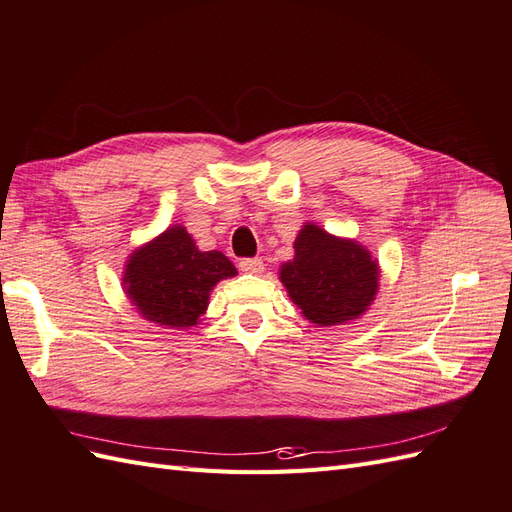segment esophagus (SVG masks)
Returning <instances> with one entry per match:
<instances>
[{
  "label": "esophagus",
  "mask_w": 512,
  "mask_h": 512,
  "mask_svg": "<svg viewBox=\"0 0 512 512\" xmlns=\"http://www.w3.org/2000/svg\"><path fill=\"white\" fill-rule=\"evenodd\" d=\"M239 269L243 273H252V275H260L262 271H265V262H262L260 258H243L239 262Z\"/></svg>",
  "instance_id": "1"
}]
</instances>
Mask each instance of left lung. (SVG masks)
Returning <instances> with one entry per match:
<instances>
[{"mask_svg": "<svg viewBox=\"0 0 512 512\" xmlns=\"http://www.w3.org/2000/svg\"><path fill=\"white\" fill-rule=\"evenodd\" d=\"M380 269L352 239H339L316 224H305L294 239V258L284 262L280 280L301 314L320 327L359 318L376 299Z\"/></svg>", "mask_w": 512, "mask_h": 512, "instance_id": "left-lung-1", "label": "left lung"}]
</instances>
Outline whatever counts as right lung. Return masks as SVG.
Wrapping results in <instances>:
<instances>
[{"instance_id":"obj_1","label":"right lung","mask_w":512,"mask_h":512,"mask_svg":"<svg viewBox=\"0 0 512 512\" xmlns=\"http://www.w3.org/2000/svg\"><path fill=\"white\" fill-rule=\"evenodd\" d=\"M235 275L222 252H200L188 230L170 226L130 256L123 290L145 320L188 329L205 314L213 286Z\"/></svg>"}]
</instances>
